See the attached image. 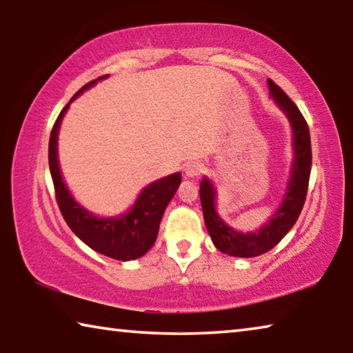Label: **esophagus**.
Returning a JSON list of instances; mask_svg holds the SVG:
<instances>
[{
    "label": "esophagus",
    "instance_id": "esophagus-1",
    "mask_svg": "<svg viewBox=\"0 0 353 353\" xmlns=\"http://www.w3.org/2000/svg\"><path fill=\"white\" fill-rule=\"evenodd\" d=\"M202 171H204V165L199 163V162H191L188 165H185V170H183L185 176H187V177L199 176Z\"/></svg>",
    "mask_w": 353,
    "mask_h": 353
}]
</instances>
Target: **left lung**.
<instances>
[{
  "instance_id": "8db88e82",
  "label": "left lung",
  "mask_w": 353,
  "mask_h": 353,
  "mask_svg": "<svg viewBox=\"0 0 353 353\" xmlns=\"http://www.w3.org/2000/svg\"><path fill=\"white\" fill-rule=\"evenodd\" d=\"M268 85H270V97L290 121L292 132L290 177L277 210L268 216L266 223H263L259 229L250 232L235 230L219 216L216 210L218 190L212 179L204 176L199 187L202 213L213 244L223 254L241 256V259H250L268 252L292 229L305 202L310 171H312V141H310L305 118L282 88L271 79H268Z\"/></svg>"
}]
</instances>
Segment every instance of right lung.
Wrapping results in <instances>:
<instances>
[{
    "label": "right lung",
    "mask_w": 353,
    "mask_h": 353,
    "mask_svg": "<svg viewBox=\"0 0 353 353\" xmlns=\"http://www.w3.org/2000/svg\"><path fill=\"white\" fill-rule=\"evenodd\" d=\"M107 76H101L97 81L88 82L65 105L51 130L48 157H50V171L52 183H54L57 204L73 234L98 254L119 261H130L140 259L154 246L165 208L176 194L182 174L172 172L170 176L146 185L137 196L132 207L117 216H98L74 199L63 181L61 165H59V130H61L62 119L70 109V104L98 81L105 79Z\"/></svg>",
    "instance_id": "obj_1"
}]
</instances>
